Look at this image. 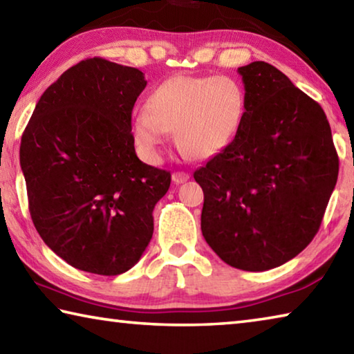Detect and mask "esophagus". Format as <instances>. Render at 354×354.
Instances as JSON below:
<instances>
[{
	"label": "esophagus",
	"instance_id": "obj_1",
	"mask_svg": "<svg viewBox=\"0 0 354 354\" xmlns=\"http://www.w3.org/2000/svg\"><path fill=\"white\" fill-rule=\"evenodd\" d=\"M187 179H189V173H185V171H175L171 175V181L175 184H183L187 181Z\"/></svg>",
	"mask_w": 354,
	"mask_h": 354
}]
</instances>
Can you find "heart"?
<instances>
[{
  "mask_svg": "<svg viewBox=\"0 0 354 354\" xmlns=\"http://www.w3.org/2000/svg\"><path fill=\"white\" fill-rule=\"evenodd\" d=\"M247 100L230 76H173L154 88L147 109L131 120L136 143L149 159L159 156L169 133L194 159H211L234 140Z\"/></svg>",
  "mask_w": 354,
  "mask_h": 354,
  "instance_id": "obj_1",
  "label": "heart"
}]
</instances>
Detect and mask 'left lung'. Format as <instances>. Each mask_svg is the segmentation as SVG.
<instances>
[{"instance_id": "1", "label": "left lung", "mask_w": 354, "mask_h": 354, "mask_svg": "<svg viewBox=\"0 0 354 354\" xmlns=\"http://www.w3.org/2000/svg\"><path fill=\"white\" fill-rule=\"evenodd\" d=\"M247 109L220 154L194 173L205 194L201 232L227 266L263 272L290 261L319 231L339 158L319 103L273 65L237 68Z\"/></svg>"}]
</instances>
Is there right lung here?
I'll return each mask as SVG.
<instances>
[{"label":"right lung","mask_w":354,"mask_h":354,"mask_svg":"<svg viewBox=\"0 0 354 354\" xmlns=\"http://www.w3.org/2000/svg\"><path fill=\"white\" fill-rule=\"evenodd\" d=\"M145 86L140 70L86 59L46 88L21 136L32 223L80 270L128 272L153 237L171 175L136 154L131 113Z\"/></svg>","instance_id":"add662e5"}]
</instances>
